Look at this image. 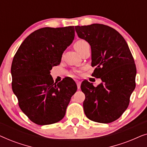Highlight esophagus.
<instances>
[{"mask_svg":"<svg viewBox=\"0 0 147 147\" xmlns=\"http://www.w3.org/2000/svg\"><path fill=\"white\" fill-rule=\"evenodd\" d=\"M76 84H77L78 88V89H80V86H81V82H80V81H76Z\"/></svg>","mask_w":147,"mask_h":147,"instance_id":"1","label":"esophagus"}]
</instances>
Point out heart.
Wrapping results in <instances>:
<instances>
[{
	"instance_id": "b5f03b06",
	"label": "heart",
	"mask_w": 147,
	"mask_h": 147,
	"mask_svg": "<svg viewBox=\"0 0 147 147\" xmlns=\"http://www.w3.org/2000/svg\"><path fill=\"white\" fill-rule=\"evenodd\" d=\"M87 45H88V43L86 41H84V40H78V41L76 42L75 45H74V47H75L76 51L80 53L84 48Z\"/></svg>"
}]
</instances>
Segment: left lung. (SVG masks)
I'll list each match as a JSON object with an SVG mask.
<instances>
[{
	"label": "left lung",
	"mask_w": 147,
	"mask_h": 147,
	"mask_svg": "<svg viewBox=\"0 0 147 147\" xmlns=\"http://www.w3.org/2000/svg\"><path fill=\"white\" fill-rule=\"evenodd\" d=\"M75 29L91 46L92 66L96 67L92 76L102 81L96 87L87 80L82 83L86 116L100 123L115 121L127 109L136 86V65L128 44L117 31L102 24Z\"/></svg>",
	"instance_id": "1"
}]
</instances>
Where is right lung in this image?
<instances>
[{
  "mask_svg": "<svg viewBox=\"0 0 147 147\" xmlns=\"http://www.w3.org/2000/svg\"><path fill=\"white\" fill-rule=\"evenodd\" d=\"M74 36V26L41 28L24 40L14 56L12 89L21 110L34 123L47 125L60 121L77 91L71 78L56 84L50 75Z\"/></svg>",
  "mask_w": 147,
  "mask_h": 147,
  "instance_id": "1",
  "label": "right lung"
}]
</instances>
